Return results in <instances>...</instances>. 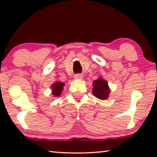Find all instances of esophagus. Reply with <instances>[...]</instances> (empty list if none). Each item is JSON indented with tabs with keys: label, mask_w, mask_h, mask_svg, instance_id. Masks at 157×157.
Segmentation results:
<instances>
[{
	"label": "esophagus",
	"mask_w": 157,
	"mask_h": 157,
	"mask_svg": "<svg viewBox=\"0 0 157 157\" xmlns=\"http://www.w3.org/2000/svg\"><path fill=\"white\" fill-rule=\"evenodd\" d=\"M82 77H83V76L81 74H77V75H75V78L78 79V80H81V79H82Z\"/></svg>",
	"instance_id": "34e87169"
}]
</instances>
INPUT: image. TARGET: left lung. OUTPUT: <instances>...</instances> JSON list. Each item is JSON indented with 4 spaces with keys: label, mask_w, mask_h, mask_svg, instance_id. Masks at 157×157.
<instances>
[{
    "label": "left lung",
    "mask_w": 157,
    "mask_h": 157,
    "mask_svg": "<svg viewBox=\"0 0 157 157\" xmlns=\"http://www.w3.org/2000/svg\"><path fill=\"white\" fill-rule=\"evenodd\" d=\"M92 93L100 100H105L109 97L110 90L108 82L102 78H99L93 82Z\"/></svg>",
    "instance_id": "obj_1"
}]
</instances>
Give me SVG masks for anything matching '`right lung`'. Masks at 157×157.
I'll return each mask as SVG.
<instances>
[{
  "label": "right lung",
  "mask_w": 157,
  "mask_h": 157,
  "mask_svg": "<svg viewBox=\"0 0 157 157\" xmlns=\"http://www.w3.org/2000/svg\"><path fill=\"white\" fill-rule=\"evenodd\" d=\"M64 83L61 82H57L52 86V94L54 96L58 97L61 94L63 91V87Z\"/></svg>",
  "instance_id": "1"
}]
</instances>
